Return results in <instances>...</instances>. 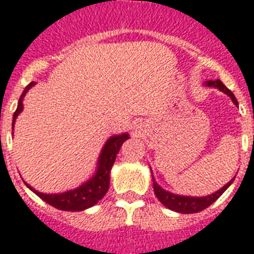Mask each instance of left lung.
<instances>
[{
    "mask_svg": "<svg viewBox=\"0 0 254 254\" xmlns=\"http://www.w3.org/2000/svg\"><path fill=\"white\" fill-rule=\"evenodd\" d=\"M206 85L208 86H214V88H218L221 92L226 93L228 96L232 98V101L235 105H239V102L236 100V97L233 93L230 92L229 89L226 88L225 85L222 84L220 80L216 81H206ZM233 183V180L229 181V183L226 184L225 187H222L220 190H217L216 193H213L210 196H205V197H189V196H179V194H174V193H170V191L164 190L160 185H158L154 179H153V188H154V193H156V196L160 200L164 206H166L170 210H174V212H179V213H185V214H189V213H197L201 212V210H204L208 206L214 202V201L217 200L218 197L221 196L222 193L230 187V184Z\"/></svg>",
    "mask_w": 254,
    "mask_h": 254,
    "instance_id": "8db88e82",
    "label": "left lung"
}]
</instances>
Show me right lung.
<instances>
[{
  "label": "right lung",
  "instance_id": "right-lung-1",
  "mask_svg": "<svg viewBox=\"0 0 254 254\" xmlns=\"http://www.w3.org/2000/svg\"><path fill=\"white\" fill-rule=\"evenodd\" d=\"M33 85H34V82H30L25 88L21 97H19L18 106H17V109H15L14 114H13V127H14L17 116L24 109V104H22L24 96L26 94L29 89L32 88ZM127 138H129L127 133H123V134L120 135H112L109 140L106 141V144L104 145L101 154L98 157V162H97L98 166H97L96 174L89 181L82 184L81 187L75 188L73 190L64 191V193H58V194H46V193H40V191L34 190L32 187H29L28 184H25L40 198H42L45 202H48V204L54 206V208L61 209V210H67V212L85 210V209L96 205L106 194V191L109 189L110 169H112V166H113L114 161H116V157H117V153L120 152L121 145Z\"/></svg>",
  "mask_w": 254,
  "mask_h": 254
}]
</instances>
